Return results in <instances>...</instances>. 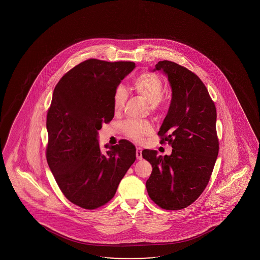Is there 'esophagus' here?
Returning <instances> with one entry per match:
<instances>
[{"label": "esophagus", "instance_id": "obj_1", "mask_svg": "<svg viewBox=\"0 0 260 260\" xmlns=\"http://www.w3.org/2000/svg\"><path fill=\"white\" fill-rule=\"evenodd\" d=\"M136 156H137V159H138V160H142V151H141V148L138 147V148L136 149Z\"/></svg>", "mask_w": 260, "mask_h": 260}]
</instances>
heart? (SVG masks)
<instances>
[{
  "instance_id": "1",
  "label": "heart",
  "mask_w": 260,
  "mask_h": 260,
  "mask_svg": "<svg viewBox=\"0 0 260 260\" xmlns=\"http://www.w3.org/2000/svg\"><path fill=\"white\" fill-rule=\"evenodd\" d=\"M133 89L138 96L148 103L152 114H160L166 110L168 102L164 98V85L158 75L146 72L136 77L133 81ZM128 94L124 87L119 85L114 89L113 106L115 113H120L125 106ZM125 135L134 141L141 143L144 138L153 133V126L149 121H128L123 126Z\"/></svg>"
}]
</instances>
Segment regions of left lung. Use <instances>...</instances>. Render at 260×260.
Wrapping results in <instances>:
<instances>
[{"label": "left lung", "instance_id": "obj_1", "mask_svg": "<svg viewBox=\"0 0 260 260\" xmlns=\"http://www.w3.org/2000/svg\"><path fill=\"white\" fill-rule=\"evenodd\" d=\"M172 89V99L158 136L173 148L170 156L144 150L153 171L146 181L151 200L161 209H185L206 188L217 160L219 144L217 110L206 86L189 69L172 61H159Z\"/></svg>", "mask_w": 260, "mask_h": 260}]
</instances>
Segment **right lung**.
Returning a JSON list of instances; mask_svg holds the SVG:
<instances>
[{
	"label": "right lung",
	"instance_id": "right-lung-1",
	"mask_svg": "<svg viewBox=\"0 0 260 260\" xmlns=\"http://www.w3.org/2000/svg\"><path fill=\"white\" fill-rule=\"evenodd\" d=\"M136 68L131 61L89 58L57 82L47 113V162L66 198L85 210L103 206L136 160V148L122 139L103 153L98 141L102 123L114 116L113 96Z\"/></svg>",
	"mask_w": 260,
	"mask_h": 260
}]
</instances>
